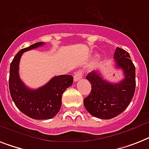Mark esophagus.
<instances>
[{
  "mask_svg": "<svg viewBox=\"0 0 149 149\" xmlns=\"http://www.w3.org/2000/svg\"><path fill=\"white\" fill-rule=\"evenodd\" d=\"M83 73L82 71H78V72H76L74 75V82H77L79 79H80L83 77Z\"/></svg>",
  "mask_w": 149,
  "mask_h": 149,
  "instance_id": "34e87169",
  "label": "esophagus"
}]
</instances>
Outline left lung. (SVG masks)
<instances>
[{
  "instance_id": "8db88e82",
  "label": "left lung",
  "mask_w": 149,
  "mask_h": 149,
  "mask_svg": "<svg viewBox=\"0 0 149 149\" xmlns=\"http://www.w3.org/2000/svg\"><path fill=\"white\" fill-rule=\"evenodd\" d=\"M127 51L117 47L114 54L116 67L123 70L125 78L117 83L104 79L98 70L89 72L86 79L91 83L89 95L83 100L86 109L94 117L110 119L128 107L135 90V67Z\"/></svg>"
}]
</instances>
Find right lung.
Instances as JSON below:
<instances>
[{
	"label": "right lung",
	"mask_w": 149,
	"mask_h": 149,
	"mask_svg": "<svg viewBox=\"0 0 149 149\" xmlns=\"http://www.w3.org/2000/svg\"><path fill=\"white\" fill-rule=\"evenodd\" d=\"M44 43H36L24 48L14 56L10 66V93L20 112L33 119H49L60 111L62 95L72 86L73 77L70 75L54 77L43 86L31 89L24 85L19 77V63L24 52L35 49Z\"/></svg>",
	"instance_id": "right-lung-1"
}]
</instances>
